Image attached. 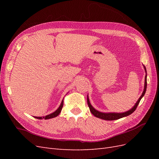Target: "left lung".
<instances>
[{"mask_svg": "<svg viewBox=\"0 0 159 159\" xmlns=\"http://www.w3.org/2000/svg\"><path fill=\"white\" fill-rule=\"evenodd\" d=\"M143 67H144V69H145V73H146L145 78V85H144V89H143V93L141 95V97L139 98V99L137 100V102H136V103L134 104V106L131 109H129V111H127L123 112V113H112V112H111V113L110 112L109 113H103V112L99 111H98L97 109H95L92 106V105H91V104L89 102L88 95V98H87L88 104V106H89V110H90V111L91 112V113H92L94 115V116H95L96 117L102 119H103V120H107V121H113V120H117V119H121V118H123V117H127V116H128V115L133 113L134 111H135V109H137V105H139V102H140V101L142 99V98L143 97L144 95H145V93L146 90H147V70H146V68H145V66H143Z\"/></svg>", "mask_w": 159, "mask_h": 159, "instance_id": "8db88e82", "label": "left lung"}]
</instances>
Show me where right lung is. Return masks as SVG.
<instances>
[{
	"instance_id": "right-lung-1",
	"label": "right lung",
	"mask_w": 159,
	"mask_h": 159,
	"mask_svg": "<svg viewBox=\"0 0 159 159\" xmlns=\"http://www.w3.org/2000/svg\"><path fill=\"white\" fill-rule=\"evenodd\" d=\"M63 105H64V99H62L61 103L60 105L59 106V107L57 108L54 112H53V113H50L49 115H46V116H43V117H35V118L38 119H49L56 117H57V115H58L60 113L61 111V109H62V107H63Z\"/></svg>"
}]
</instances>
